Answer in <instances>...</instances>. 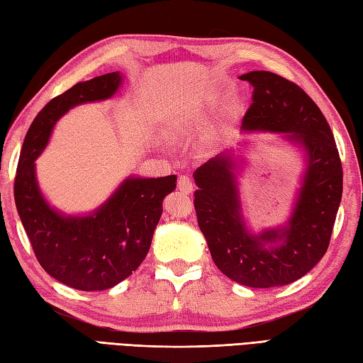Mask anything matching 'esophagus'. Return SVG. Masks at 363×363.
Here are the masks:
<instances>
[{
  "mask_svg": "<svg viewBox=\"0 0 363 363\" xmlns=\"http://www.w3.org/2000/svg\"><path fill=\"white\" fill-rule=\"evenodd\" d=\"M177 189H179V191H182V194H191L194 191V184H191L190 177L187 176H179V179H177Z\"/></svg>",
  "mask_w": 363,
  "mask_h": 363,
  "instance_id": "obj_1",
  "label": "esophagus"
}]
</instances>
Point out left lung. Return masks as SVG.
Returning a JSON list of instances; mask_svg holds the SVG:
<instances>
[{
    "label": "left lung",
    "mask_w": 363,
    "mask_h": 363,
    "mask_svg": "<svg viewBox=\"0 0 363 363\" xmlns=\"http://www.w3.org/2000/svg\"><path fill=\"white\" fill-rule=\"evenodd\" d=\"M240 79L254 89L242 130L282 134L304 152L295 204L285 225L251 233L237 181L243 157L225 151L195 169V211L223 274L246 287H279L309 273L328 251L342 201V162L325 115L295 82L269 72Z\"/></svg>",
    "instance_id": "1"
}]
</instances>
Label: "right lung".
<instances>
[{
	"label": "right lung",
	"instance_id": "obj_1",
	"mask_svg": "<svg viewBox=\"0 0 363 363\" xmlns=\"http://www.w3.org/2000/svg\"><path fill=\"white\" fill-rule=\"evenodd\" d=\"M121 82L120 72L107 73L52 98L28 130L15 176V206L38 264L54 279L82 291L112 289L140 267L160 220L162 201L176 189V174L128 176L87 215L59 212L40 191L35 159L57 120L74 106L112 98Z\"/></svg>",
	"mask_w": 363,
	"mask_h": 363
}]
</instances>
